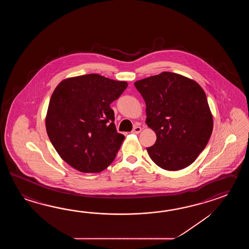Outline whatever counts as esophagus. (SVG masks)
I'll return each instance as SVG.
<instances>
[{
	"label": "esophagus",
	"instance_id": "obj_1",
	"mask_svg": "<svg viewBox=\"0 0 249 249\" xmlns=\"http://www.w3.org/2000/svg\"><path fill=\"white\" fill-rule=\"evenodd\" d=\"M141 132H142V127L138 126V125L133 127L132 131V133H135V134H138Z\"/></svg>",
	"mask_w": 249,
	"mask_h": 249
}]
</instances>
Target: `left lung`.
<instances>
[{
    "instance_id": "1",
    "label": "left lung",
    "mask_w": 249,
    "mask_h": 249,
    "mask_svg": "<svg viewBox=\"0 0 249 249\" xmlns=\"http://www.w3.org/2000/svg\"><path fill=\"white\" fill-rule=\"evenodd\" d=\"M146 103V124L157 134L147 148L155 164L168 171L192 164L207 146L213 116L201 86L183 75L163 72L135 82Z\"/></svg>"
}]
</instances>
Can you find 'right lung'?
I'll return each instance as SVG.
<instances>
[{"instance_id":"1","label":"right lung","mask_w":249,"mask_h":249,"mask_svg":"<svg viewBox=\"0 0 249 249\" xmlns=\"http://www.w3.org/2000/svg\"><path fill=\"white\" fill-rule=\"evenodd\" d=\"M126 82L97 74L68 78L55 88L45 119L48 136L60 158L82 173L111 164L124 136L118 133L110 104Z\"/></svg>"}]
</instances>
